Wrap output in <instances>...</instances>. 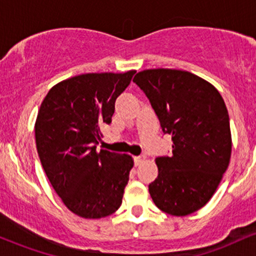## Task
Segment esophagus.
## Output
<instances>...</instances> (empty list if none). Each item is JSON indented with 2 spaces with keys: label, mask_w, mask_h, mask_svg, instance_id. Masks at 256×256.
Returning a JSON list of instances; mask_svg holds the SVG:
<instances>
[{
  "label": "esophagus",
  "mask_w": 256,
  "mask_h": 256,
  "mask_svg": "<svg viewBox=\"0 0 256 256\" xmlns=\"http://www.w3.org/2000/svg\"><path fill=\"white\" fill-rule=\"evenodd\" d=\"M144 158H146L144 155H138V156H134V165H136V166L140 165V164H142L143 161H144Z\"/></svg>",
  "instance_id": "1"
}]
</instances>
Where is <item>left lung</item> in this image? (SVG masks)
Masks as SVG:
<instances>
[{"mask_svg":"<svg viewBox=\"0 0 256 256\" xmlns=\"http://www.w3.org/2000/svg\"><path fill=\"white\" fill-rule=\"evenodd\" d=\"M172 136L171 156L156 158L158 178L149 194L158 210L192 214L210 201L231 156L230 119L219 91L180 70H146L134 78Z\"/></svg>","mask_w":256,"mask_h":256,"instance_id":"8db88e82","label":"left lung"}]
</instances>
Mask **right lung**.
<instances>
[{"label":"right lung","instance_id":"obj_1","mask_svg":"<svg viewBox=\"0 0 256 256\" xmlns=\"http://www.w3.org/2000/svg\"><path fill=\"white\" fill-rule=\"evenodd\" d=\"M136 71L86 73L52 86L38 112V156L54 190L82 218L110 216L122 206L134 160L96 150L100 125L110 124L116 100Z\"/></svg>","mask_w":256,"mask_h":256}]
</instances>
